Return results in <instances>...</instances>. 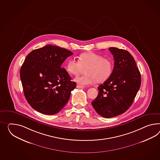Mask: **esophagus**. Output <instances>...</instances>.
Here are the masks:
<instances>
[{
	"mask_svg": "<svg viewBox=\"0 0 160 160\" xmlns=\"http://www.w3.org/2000/svg\"><path fill=\"white\" fill-rule=\"evenodd\" d=\"M77 88H79V89H83V88H84V86H81V85H77Z\"/></svg>",
	"mask_w": 160,
	"mask_h": 160,
	"instance_id": "34e87169",
	"label": "esophagus"
}]
</instances>
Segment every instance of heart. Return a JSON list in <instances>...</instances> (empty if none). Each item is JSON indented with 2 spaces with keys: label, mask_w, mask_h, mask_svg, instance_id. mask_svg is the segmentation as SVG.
Returning a JSON list of instances; mask_svg holds the SVG:
<instances>
[{
  "label": "heart",
  "mask_w": 160,
  "mask_h": 160,
  "mask_svg": "<svg viewBox=\"0 0 160 160\" xmlns=\"http://www.w3.org/2000/svg\"><path fill=\"white\" fill-rule=\"evenodd\" d=\"M66 70L69 74L77 76L85 70V75L74 79L79 85L85 86L103 83L110 76L112 64L110 60L103 58L101 55L93 52L84 53L79 55L78 62L70 58L67 62Z\"/></svg>",
  "instance_id": "heart-1"
}]
</instances>
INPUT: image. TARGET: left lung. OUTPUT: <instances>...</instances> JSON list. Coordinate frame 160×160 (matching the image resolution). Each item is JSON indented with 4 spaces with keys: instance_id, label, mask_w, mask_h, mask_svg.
<instances>
[{
    "instance_id": "1",
    "label": "left lung",
    "mask_w": 160,
    "mask_h": 160,
    "mask_svg": "<svg viewBox=\"0 0 160 160\" xmlns=\"http://www.w3.org/2000/svg\"><path fill=\"white\" fill-rule=\"evenodd\" d=\"M114 66L110 77L98 86V96L92 102L94 110L104 118L125 112L131 107L141 85V75L135 60L125 50L110 48Z\"/></svg>"
}]
</instances>
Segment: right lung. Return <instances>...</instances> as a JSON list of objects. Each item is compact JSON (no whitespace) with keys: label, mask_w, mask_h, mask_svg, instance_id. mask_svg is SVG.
Returning <instances> with one entry per match:
<instances>
[{"label":"right lung","mask_w":160,"mask_h":160,"mask_svg":"<svg viewBox=\"0 0 160 160\" xmlns=\"http://www.w3.org/2000/svg\"><path fill=\"white\" fill-rule=\"evenodd\" d=\"M72 54L68 50L48 45L27 55L20 74L25 97L34 110L55 114L68 102L77 84L61 66Z\"/></svg>","instance_id":"obj_1"}]
</instances>
